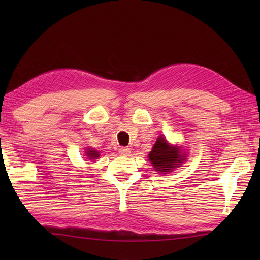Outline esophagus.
Segmentation results:
<instances>
[{
  "mask_svg": "<svg viewBox=\"0 0 260 260\" xmlns=\"http://www.w3.org/2000/svg\"><path fill=\"white\" fill-rule=\"evenodd\" d=\"M119 153L121 154V155H124V156H128L129 154H131V150L128 147H120L119 148Z\"/></svg>",
  "mask_w": 260,
  "mask_h": 260,
  "instance_id": "esophagus-1",
  "label": "esophagus"
}]
</instances>
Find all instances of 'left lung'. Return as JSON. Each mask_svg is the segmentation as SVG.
<instances>
[{"label": "left lung", "mask_w": 260, "mask_h": 260, "mask_svg": "<svg viewBox=\"0 0 260 260\" xmlns=\"http://www.w3.org/2000/svg\"><path fill=\"white\" fill-rule=\"evenodd\" d=\"M182 152L183 151L181 150V147L171 145L163 136H159L148 154V159L156 172H172L175 168L185 161L186 156Z\"/></svg>", "instance_id": "left-lung-1"}]
</instances>
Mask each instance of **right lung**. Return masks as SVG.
Wrapping results in <instances>:
<instances>
[{
    "instance_id": "obj_1",
    "label": "right lung",
    "mask_w": 260,
    "mask_h": 260,
    "mask_svg": "<svg viewBox=\"0 0 260 260\" xmlns=\"http://www.w3.org/2000/svg\"><path fill=\"white\" fill-rule=\"evenodd\" d=\"M86 155L88 156L89 159H95L99 157V153L96 150H91V148H88V151H86Z\"/></svg>"
}]
</instances>
